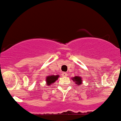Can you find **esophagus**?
I'll use <instances>...</instances> for the list:
<instances>
[{
    "mask_svg": "<svg viewBox=\"0 0 121 121\" xmlns=\"http://www.w3.org/2000/svg\"><path fill=\"white\" fill-rule=\"evenodd\" d=\"M62 75L63 76H67V75H68V73H67L66 72H63V73H62Z\"/></svg>",
    "mask_w": 121,
    "mask_h": 121,
    "instance_id": "34e87169",
    "label": "esophagus"
}]
</instances>
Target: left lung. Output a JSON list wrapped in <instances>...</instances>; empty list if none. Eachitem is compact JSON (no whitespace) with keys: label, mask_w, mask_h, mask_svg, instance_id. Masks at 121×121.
I'll return each instance as SVG.
<instances>
[{"label":"left lung","mask_w":121,"mask_h":121,"mask_svg":"<svg viewBox=\"0 0 121 121\" xmlns=\"http://www.w3.org/2000/svg\"><path fill=\"white\" fill-rule=\"evenodd\" d=\"M72 80L73 82H75L78 86L81 85L82 83V78L80 77V76H75V77H73L72 78Z\"/></svg>","instance_id":"left-lung-1"}]
</instances>
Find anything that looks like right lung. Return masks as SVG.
<instances>
[{
    "label": "right lung",
    "instance_id": "right-lung-1",
    "mask_svg": "<svg viewBox=\"0 0 121 121\" xmlns=\"http://www.w3.org/2000/svg\"><path fill=\"white\" fill-rule=\"evenodd\" d=\"M59 77V75H49L47 76L46 78V85L48 86H50L51 85L53 84L54 82H55L58 79Z\"/></svg>",
    "mask_w": 121,
    "mask_h": 121
}]
</instances>
